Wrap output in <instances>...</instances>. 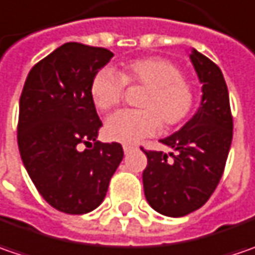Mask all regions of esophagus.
<instances>
[{"mask_svg": "<svg viewBox=\"0 0 255 255\" xmlns=\"http://www.w3.org/2000/svg\"><path fill=\"white\" fill-rule=\"evenodd\" d=\"M123 149H124L126 154H128V152H131L132 149H135V147H134V145H128V144H126V145H123Z\"/></svg>", "mask_w": 255, "mask_h": 255, "instance_id": "esophagus-1", "label": "esophagus"}]
</instances>
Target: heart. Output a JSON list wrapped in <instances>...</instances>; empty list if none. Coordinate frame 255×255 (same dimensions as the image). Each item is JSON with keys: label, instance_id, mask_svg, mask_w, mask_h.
Wrapping results in <instances>:
<instances>
[{"label": "heart", "instance_id": "b5f03b06", "mask_svg": "<svg viewBox=\"0 0 255 255\" xmlns=\"http://www.w3.org/2000/svg\"><path fill=\"white\" fill-rule=\"evenodd\" d=\"M126 84L144 87L139 111H120L106 123L107 137L123 144H135L155 134L160 123L171 128L183 123L194 106V88L171 61L149 57L123 65L120 74L103 68L91 81L90 94L94 106L108 113L121 104Z\"/></svg>", "mask_w": 255, "mask_h": 255}]
</instances>
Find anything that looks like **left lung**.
<instances>
[{"instance_id": "left-lung-1", "label": "left lung", "mask_w": 255, "mask_h": 255, "mask_svg": "<svg viewBox=\"0 0 255 255\" xmlns=\"http://www.w3.org/2000/svg\"><path fill=\"white\" fill-rule=\"evenodd\" d=\"M190 60L203 85L201 103L183 127L161 139L174 152L144 151L142 172L148 204L162 216L183 217L208 201L223 175L233 139V117L223 72L191 50Z\"/></svg>"}]
</instances>
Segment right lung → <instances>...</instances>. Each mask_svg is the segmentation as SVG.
I'll return each instance as SVG.
<instances>
[{
    "mask_svg": "<svg viewBox=\"0 0 255 255\" xmlns=\"http://www.w3.org/2000/svg\"><path fill=\"white\" fill-rule=\"evenodd\" d=\"M111 51L67 42L28 74L19 98L18 148L42 198L65 214H87L106 198L124 157L121 144L97 141L103 123L90 87ZM90 149L84 151L79 145Z\"/></svg>",
    "mask_w": 255,
    "mask_h": 255,
    "instance_id": "right-lung-1",
    "label": "right lung"
}]
</instances>
